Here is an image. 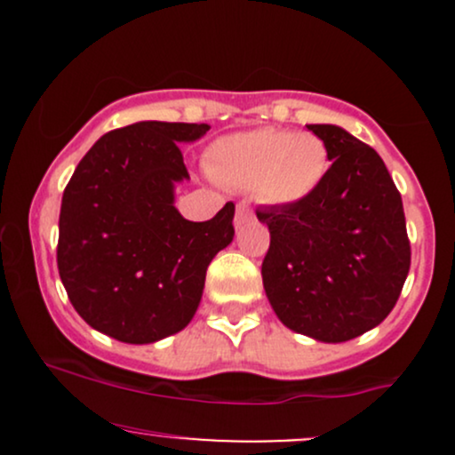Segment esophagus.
I'll return each instance as SVG.
<instances>
[{
    "mask_svg": "<svg viewBox=\"0 0 455 455\" xmlns=\"http://www.w3.org/2000/svg\"><path fill=\"white\" fill-rule=\"evenodd\" d=\"M254 218L252 210H250L248 203H237V212H235V227H242V224L250 222Z\"/></svg>",
    "mask_w": 455,
    "mask_h": 455,
    "instance_id": "34e87169",
    "label": "esophagus"
}]
</instances>
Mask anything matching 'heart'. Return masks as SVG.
<instances>
[{"instance_id": "obj_1", "label": "heart", "mask_w": 455, "mask_h": 455, "mask_svg": "<svg viewBox=\"0 0 455 455\" xmlns=\"http://www.w3.org/2000/svg\"><path fill=\"white\" fill-rule=\"evenodd\" d=\"M329 169L325 140L295 130L260 128L213 140L207 171L218 184L257 190L269 205H297L323 184Z\"/></svg>"}]
</instances>
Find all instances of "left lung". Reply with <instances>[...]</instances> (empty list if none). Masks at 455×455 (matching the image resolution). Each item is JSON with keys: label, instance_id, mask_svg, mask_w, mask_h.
<instances>
[{"label": "left lung", "instance_id": "obj_1", "mask_svg": "<svg viewBox=\"0 0 455 455\" xmlns=\"http://www.w3.org/2000/svg\"><path fill=\"white\" fill-rule=\"evenodd\" d=\"M331 166L297 205L257 210L271 242L263 286L286 327L347 342L385 321L411 267L402 196L370 145L340 126L310 124Z\"/></svg>", "mask_w": 455, "mask_h": 455}]
</instances>
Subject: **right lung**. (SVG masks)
Masks as SVG:
<instances>
[{
  "label": "right lung",
  "mask_w": 455,
  "mask_h": 455,
  "mask_svg": "<svg viewBox=\"0 0 455 455\" xmlns=\"http://www.w3.org/2000/svg\"><path fill=\"white\" fill-rule=\"evenodd\" d=\"M207 130L169 122L111 130L68 181L60 278L83 321L115 340L149 344L181 331L201 304L212 259L233 242V203L207 222L175 210V184L190 180L180 143Z\"/></svg>",
  "instance_id": "1"
}]
</instances>
